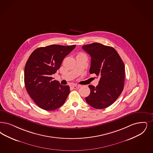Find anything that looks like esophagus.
I'll return each mask as SVG.
<instances>
[{
    "instance_id": "1",
    "label": "esophagus",
    "mask_w": 153,
    "mask_h": 153,
    "mask_svg": "<svg viewBox=\"0 0 153 153\" xmlns=\"http://www.w3.org/2000/svg\"><path fill=\"white\" fill-rule=\"evenodd\" d=\"M79 87H80V85H72V88L74 89H79Z\"/></svg>"
}]
</instances>
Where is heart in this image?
<instances>
[{
  "label": "heart",
  "mask_w": 153,
  "mask_h": 153,
  "mask_svg": "<svg viewBox=\"0 0 153 153\" xmlns=\"http://www.w3.org/2000/svg\"><path fill=\"white\" fill-rule=\"evenodd\" d=\"M79 55H84V54H79Z\"/></svg>",
  "instance_id": "1"
}]
</instances>
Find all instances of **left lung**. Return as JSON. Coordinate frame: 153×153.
Wrapping results in <instances>:
<instances>
[{"mask_svg": "<svg viewBox=\"0 0 153 153\" xmlns=\"http://www.w3.org/2000/svg\"><path fill=\"white\" fill-rule=\"evenodd\" d=\"M82 48L91 57L90 74L100 77L96 87L89 85L91 93L86 101L92 107L101 109L115 102L123 89L125 65L114 48L93 43Z\"/></svg>", "mask_w": 153, "mask_h": 153, "instance_id": "left-lung-1", "label": "left lung"}]
</instances>
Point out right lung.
Instances as JSON below:
<instances>
[{
    "label": "right lung",
    "mask_w": 153,
    "mask_h": 153,
    "mask_svg": "<svg viewBox=\"0 0 153 153\" xmlns=\"http://www.w3.org/2000/svg\"><path fill=\"white\" fill-rule=\"evenodd\" d=\"M76 45H51L40 47L30 56L25 68L26 90L38 106L54 110L64 104L70 92L68 85H62L51 75L56 73L62 61Z\"/></svg>",
    "instance_id": "1"
}]
</instances>
